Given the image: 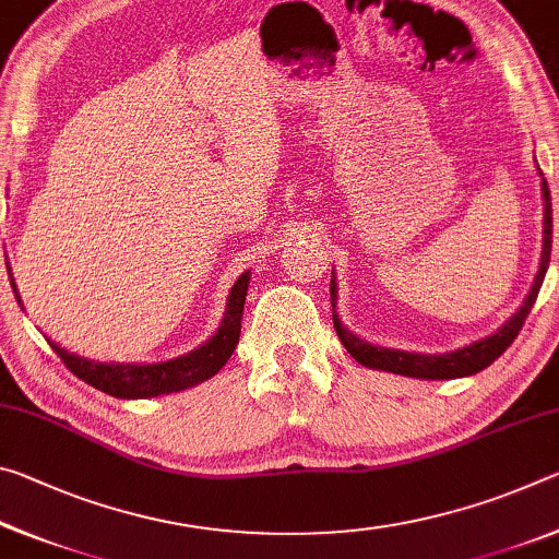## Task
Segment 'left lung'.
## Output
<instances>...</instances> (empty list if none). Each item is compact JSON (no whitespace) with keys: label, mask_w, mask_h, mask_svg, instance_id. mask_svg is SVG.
<instances>
[{"label":"left lung","mask_w":559,"mask_h":559,"mask_svg":"<svg viewBox=\"0 0 559 559\" xmlns=\"http://www.w3.org/2000/svg\"><path fill=\"white\" fill-rule=\"evenodd\" d=\"M540 173V167H537ZM543 177V173H540ZM543 257L540 266H537L535 281L530 286V293L513 316H510L503 325H500L493 335H486L476 340V343L463 345L459 349H449V353H409V349H396V347H382L374 343H367L343 325V320L337 316V283L335 271L330 278V300H333V323L337 330L340 343L353 355L359 365L370 367V370L394 372L404 377H416V380H456V377H471L480 370H486L488 365H493L496 359L506 353L510 343L518 337L520 328H523L530 308L535 306L537 293L545 281L547 266H550V251H552V200H550V187H547L543 177Z\"/></svg>","instance_id":"1"}]
</instances>
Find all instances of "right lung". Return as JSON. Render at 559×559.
I'll use <instances>...</instances> for the list:
<instances>
[{"mask_svg":"<svg viewBox=\"0 0 559 559\" xmlns=\"http://www.w3.org/2000/svg\"><path fill=\"white\" fill-rule=\"evenodd\" d=\"M9 263V261H7ZM9 283L16 296V302L24 308L22 296H19L16 283L12 276V266H7ZM251 271H243L236 278L234 288L226 298L224 318L216 333L204 340L202 345L189 349L187 355H179L173 359H163V362H100V359H88L53 343L51 337L49 345L56 355L63 359V365L79 377V380L88 382L96 390L106 392L118 400H150V396H163L173 392L189 390L210 380L226 365V359L239 345L241 335V313L246 302V290H249Z\"/></svg>","mask_w":559,"mask_h":559,"instance_id":"right-lung-1","label":"right lung"}]
</instances>
